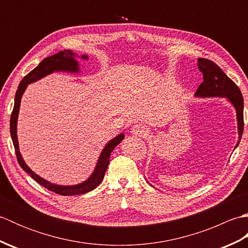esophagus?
Returning <instances> with one entry per match:
<instances>
[{
    "label": "esophagus",
    "instance_id": "obj_1",
    "mask_svg": "<svg viewBox=\"0 0 248 248\" xmlns=\"http://www.w3.org/2000/svg\"><path fill=\"white\" fill-rule=\"evenodd\" d=\"M131 133H132L133 135L143 138V136H145L147 133H148V130H147V128L144 124H134L132 129H131Z\"/></svg>",
    "mask_w": 248,
    "mask_h": 248
}]
</instances>
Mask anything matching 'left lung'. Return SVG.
<instances>
[{
    "label": "left lung",
    "instance_id": "1",
    "mask_svg": "<svg viewBox=\"0 0 248 248\" xmlns=\"http://www.w3.org/2000/svg\"><path fill=\"white\" fill-rule=\"evenodd\" d=\"M198 69L203 76V82L200 84L195 97L198 98H212L220 97L226 98L233 105L236 113V121H238V133L239 140L234 148L239 146V143L243 134L244 129V100L242 97L240 88L235 85L233 81L225 75L224 71L213 62L207 59H198Z\"/></svg>",
    "mask_w": 248,
    "mask_h": 248
}]
</instances>
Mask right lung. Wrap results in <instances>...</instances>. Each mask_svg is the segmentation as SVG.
Returning a JSON list of instances; mask_svg holds the SVG:
<instances>
[{
    "mask_svg": "<svg viewBox=\"0 0 248 248\" xmlns=\"http://www.w3.org/2000/svg\"><path fill=\"white\" fill-rule=\"evenodd\" d=\"M77 57L78 55L76 53H73L71 50L60 51L59 53L49 57H46V59L41 62L40 64L35 68V69H33L30 73H28V75L23 78V80L19 84L17 93H16V96H15L14 109H13L12 116H10V135H12L16 155H17V160L20 166L22 167V170L25 172H28L36 182H38L40 186L48 188L51 192L62 195V196H71V195L85 194L93 191V188H96L103 180L105 171H107L108 163H109L110 154H112V151L115 149V147L124 139V134L120 133L113 140H110L102 149L101 155H100L98 159L97 165L94 167L92 175L89 176V178H87L85 181H83L82 183H78V184H75V186H60V184L51 183L50 181H46V179L37 175V173H35L28 165H26L22 155L20 154L18 136H17V121H18V115H19L20 103H21L22 94L24 93L29 84L38 81L40 78L49 76L53 72H57V71L72 72V73L80 72V65H78V62L77 61ZM81 59L88 60V56L82 55Z\"/></svg>",
    "mask_w": 248,
    "mask_h": 248,
    "instance_id": "add662e5",
    "label": "right lung"
}]
</instances>
